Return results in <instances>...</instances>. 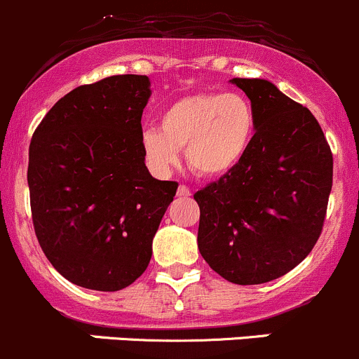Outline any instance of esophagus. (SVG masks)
Returning <instances> with one entry per match:
<instances>
[{
  "label": "esophagus",
  "mask_w": 359,
  "mask_h": 359,
  "mask_svg": "<svg viewBox=\"0 0 359 359\" xmlns=\"http://www.w3.org/2000/svg\"><path fill=\"white\" fill-rule=\"evenodd\" d=\"M176 194H178V197H190L191 191H190V188L184 187V184H180L178 191H176Z\"/></svg>",
  "instance_id": "1"
}]
</instances>
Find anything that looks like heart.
Instances as JSON below:
<instances>
[{
	"mask_svg": "<svg viewBox=\"0 0 359 359\" xmlns=\"http://www.w3.org/2000/svg\"><path fill=\"white\" fill-rule=\"evenodd\" d=\"M256 131V112L238 93H198L176 100L161 116V128L142 135V150L155 175L180 162L204 178H221L242 162Z\"/></svg>",
	"mask_w": 359,
	"mask_h": 359,
	"instance_id": "b5f03b06",
	"label": "heart"
}]
</instances>
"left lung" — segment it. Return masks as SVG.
Wrapping results in <instances>:
<instances>
[{
    "mask_svg": "<svg viewBox=\"0 0 359 359\" xmlns=\"http://www.w3.org/2000/svg\"><path fill=\"white\" fill-rule=\"evenodd\" d=\"M236 84L256 112L245 157L194 195L198 250L236 285H257L294 269L315 247L332 190L334 158L306 107L266 79Z\"/></svg>",
    "mask_w": 359,
    "mask_h": 359,
    "instance_id": "1",
    "label": "left lung"
}]
</instances>
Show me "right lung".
<instances>
[{"instance_id":"1","label":"right lung","mask_w":359,"mask_h":359,"mask_svg":"<svg viewBox=\"0 0 359 359\" xmlns=\"http://www.w3.org/2000/svg\"><path fill=\"white\" fill-rule=\"evenodd\" d=\"M150 79L124 74L58 100L34 131L27 183L44 256L84 289L116 292L149 266L152 240L176 195L142 150Z\"/></svg>"}]
</instances>
